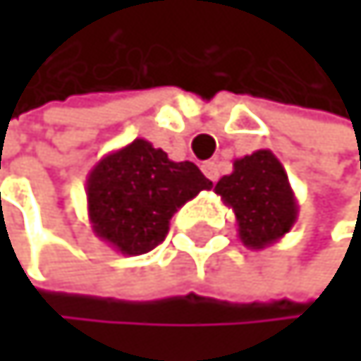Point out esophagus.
<instances>
[{
	"instance_id": "esophagus-1",
	"label": "esophagus",
	"mask_w": 361,
	"mask_h": 361,
	"mask_svg": "<svg viewBox=\"0 0 361 361\" xmlns=\"http://www.w3.org/2000/svg\"><path fill=\"white\" fill-rule=\"evenodd\" d=\"M201 171H203V175L207 179H212V182H216V179H219V166H216V162H203L201 164Z\"/></svg>"
}]
</instances>
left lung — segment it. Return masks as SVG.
Returning <instances> with one entry per match:
<instances>
[{"instance_id":"left-lung-1","label":"left lung","mask_w":361,"mask_h":361,"mask_svg":"<svg viewBox=\"0 0 361 361\" xmlns=\"http://www.w3.org/2000/svg\"><path fill=\"white\" fill-rule=\"evenodd\" d=\"M214 192L233 210L243 245L255 251L281 240L299 216L288 173L271 149L233 160V171L219 179Z\"/></svg>"}]
</instances>
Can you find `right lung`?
Here are the masks:
<instances>
[{
    "mask_svg": "<svg viewBox=\"0 0 361 361\" xmlns=\"http://www.w3.org/2000/svg\"><path fill=\"white\" fill-rule=\"evenodd\" d=\"M212 182L192 162H173L162 149L136 138L104 156L86 177L92 233L123 255L156 249L171 216Z\"/></svg>",
    "mask_w": 361,
    "mask_h": 361,
    "instance_id": "1",
    "label": "right lung"
}]
</instances>
